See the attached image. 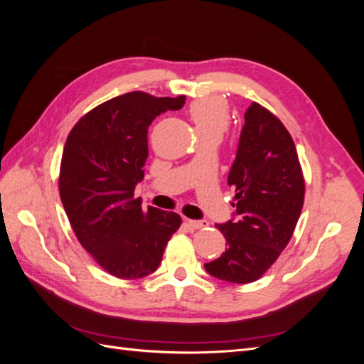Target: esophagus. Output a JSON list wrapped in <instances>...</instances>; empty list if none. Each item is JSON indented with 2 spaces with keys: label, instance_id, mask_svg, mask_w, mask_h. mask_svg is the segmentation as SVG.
<instances>
[{
  "label": "esophagus",
  "instance_id": "obj_1",
  "mask_svg": "<svg viewBox=\"0 0 364 364\" xmlns=\"http://www.w3.org/2000/svg\"><path fill=\"white\" fill-rule=\"evenodd\" d=\"M186 223H188V226L193 229H202V228L208 226L206 220H186Z\"/></svg>",
  "mask_w": 364,
  "mask_h": 364
}]
</instances>
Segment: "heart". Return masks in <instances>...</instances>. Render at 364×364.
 <instances>
[{"instance_id":"obj_1","label":"heart","mask_w":364,"mask_h":364,"mask_svg":"<svg viewBox=\"0 0 364 364\" xmlns=\"http://www.w3.org/2000/svg\"><path fill=\"white\" fill-rule=\"evenodd\" d=\"M191 119L197 135L218 134L222 135L229 127V107L220 97H203L196 100L190 107Z\"/></svg>"}]
</instances>
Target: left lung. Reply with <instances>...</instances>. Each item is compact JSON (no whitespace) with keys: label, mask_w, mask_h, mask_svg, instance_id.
Returning a JSON list of instances; mask_svg holds the SVG:
<instances>
[{"label":"left lung","mask_w":364,"mask_h":364,"mask_svg":"<svg viewBox=\"0 0 364 364\" xmlns=\"http://www.w3.org/2000/svg\"><path fill=\"white\" fill-rule=\"evenodd\" d=\"M235 213L215 225L228 249L206 262L214 278L247 284L261 278L289 245L305 196L294 142L281 121L258 103L245 114L235 161L228 174Z\"/></svg>","instance_id":"obj_1"}]
</instances>
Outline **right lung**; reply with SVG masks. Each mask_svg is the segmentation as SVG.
Wrapping results in <instances>:
<instances>
[{
    "instance_id": "right-lung-1",
    "label": "right lung",
    "mask_w": 364,
    "mask_h": 364,
    "mask_svg": "<svg viewBox=\"0 0 364 364\" xmlns=\"http://www.w3.org/2000/svg\"><path fill=\"white\" fill-rule=\"evenodd\" d=\"M185 95H118L79 119L65 142L59 191L74 234L92 258L121 279L155 272L182 218L135 199L144 179L151 121L179 111Z\"/></svg>"
}]
</instances>
